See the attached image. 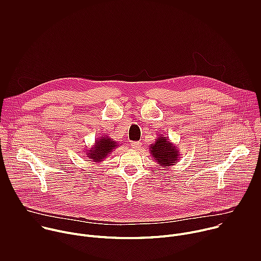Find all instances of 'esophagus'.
<instances>
[{
	"label": "esophagus",
	"mask_w": 261,
	"mask_h": 261,
	"mask_svg": "<svg viewBox=\"0 0 261 261\" xmlns=\"http://www.w3.org/2000/svg\"><path fill=\"white\" fill-rule=\"evenodd\" d=\"M140 146H141V143L138 142V141H133V142H131V147L134 148V150H139Z\"/></svg>",
	"instance_id": "34e87169"
}]
</instances>
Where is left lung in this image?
I'll return each mask as SVG.
<instances>
[{
    "instance_id": "8db88e82",
    "label": "left lung",
    "mask_w": 261,
    "mask_h": 261,
    "mask_svg": "<svg viewBox=\"0 0 261 261\" xmlns=\"http://www.w3.org/2000/svg\"><path fill=\"white\" fill-rule=\"evenodd\" d=\"M150 153L152 158L161 166L167 169L179 160V151L168 137L159 135L156 141L151 144Z\"/></svg>"
}]
</instances>
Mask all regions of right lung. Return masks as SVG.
Returning <instances> with one entry per match:
<instances>
[{
	"instance_id": "add662e5",
	"label": "right lung",
	"mask_w": 261,
	"mask_h": 261,
	"mask_svg": "<svg viewBox=\"0 0 261 261\" xmlns=\"http://www.w3.org/2000/svg\"><path fill=\"white\" fill-rule=\"evenodd\" d=\"M118 145V142L113 138H109L108 136H101L95 140L94 145L89 148L86 155L89 159H91L90 161L100 163L107 156H109V154L113 153Z\"/></svg>"
}]
</instances>
